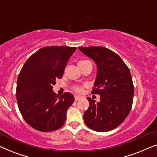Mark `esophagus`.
<instances>
[{"mask_svg":"<svg viewBox=\"0 0 157 157\" xmlns=\"http://www.w3.org/2000/svg\"><path fill=\"white\" fill-rule=\"evenodd\" d=\"M81 96H77V95H76L74 96V98H75V101H78V100H80L81 99Z\"/></svg>","mask_w":157,"mask_h":157,"instance_id":"esophagus-1","label":"esophagus"}]
</instances>
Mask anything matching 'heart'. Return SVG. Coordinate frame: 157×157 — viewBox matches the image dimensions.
<instances>
[{"mask_svg": "<svg viewBox=\"0 0 157 157\" xmlns=\"http://www.w3.org/2000/svg\"><path fill=\"white\" fill-rule=\"evenodd\" d=\"M86 61H81L78 62V63H83V62H86ZM74 90L76 92H77V93H81V92L83 91V88L81 86H76L74 87Z\"/></svg>", "mask_w": 157, "mask_h": 157, "instance_id": "1", "label": "heart"}]
</instances>
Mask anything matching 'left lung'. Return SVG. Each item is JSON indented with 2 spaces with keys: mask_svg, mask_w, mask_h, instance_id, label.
<instances>
[{
  "mask_svg": "<svg viewBox=\"0 0 157 157\" xmlns=\"http://www.w3.org/2000/svg\"><path fill=\"white\" fill-rule=\"evenodd\" d=\"M83 54L95 62L96 78L92 94L100 95V101L88 97L89 107L83 113L87 126L96 132L117 128L129 113L134 86L130 71L117 53L102 46L78 47Z\"/></svg>",
  "mask_w": 157,
  "mask_h": 157,
  "instance_id": "obj_1",
  "label": "left lung"
}]
</instances>
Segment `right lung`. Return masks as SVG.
<instances>
[{"mask_svg":"<svg viewBox=\"0 0 157 157\" xmlns=\"http://www.w3.org/2000/svg\"><path fill=\"white\" fill-rule=\"evenodd\" d=\"M76 47L46 46L30 56L17 80L16 99L26 123L40 132L61 128L66 111L74 102L72 94L57 95L53 91L56 80L61 78Z\"/></svg>","mask_w":157,"mask_h":157,"instance_id":"add662e5","label":"right lung"}]
</instances>
